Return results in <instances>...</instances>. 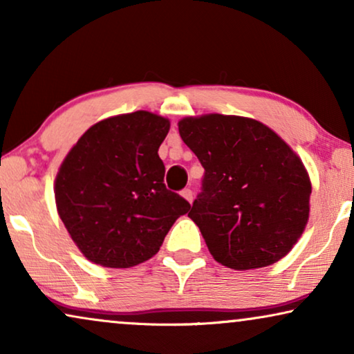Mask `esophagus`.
Wrapping results in <instances>:
<instances>
[{
    "instance_id": "34e87169",
    "label": "esophagus",
    "mask_w": 354,
    "mask_h": 354,
    "mask_svg": "<svg viewBox=\"0 0 354 354\" xmlns=\"http://www.w3.org/2000/svg\"><path fill=\"white\" fill-rule=\"evenodd\" d=\"M180 195L185 198V200L188 201V203H192L193 201V192L190 190V188H183V190L180 192Z\"/></svg>"
}]
</instances>
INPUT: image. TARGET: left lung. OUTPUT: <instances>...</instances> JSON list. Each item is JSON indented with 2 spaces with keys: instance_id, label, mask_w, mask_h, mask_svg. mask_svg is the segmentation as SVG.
<instances>
[{
  "instance_id": "obj_1",
  "label": "left lung",
  "mask_w": 354,
  "mask_h": 354,
  "mask_svg": "<svg viewBox=\"0 0 354 354\" xmlns=\"http://www.w3.org/2000/svg\"><path fill=\"white\" fill-rule=\"evenodd\" d=\"M178 132L205 167L188 217L212 258L248 270L288 254L308 224L311 196L297 153L268 125L240 115L185 118Z\"/></svg>"
}]
</instances>
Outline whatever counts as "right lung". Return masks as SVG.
<instances>
[{"label": "right lung", "instance_id": "obj_1", "mask_svg": "<svg viewBox=\"0 0 354 354\" xmlns=\"http://www.w3.org/2000/svg\"><path fill=\"white\" fill-rule=\"evenodd\" d=\"M169 120L135 111L82 135L55 182L57 214L91 263L125 269L148 261L190 203L164 185L158 149Z\"/></svg>", "mask_w": 354, "mask_h": 354}]
</instances>
